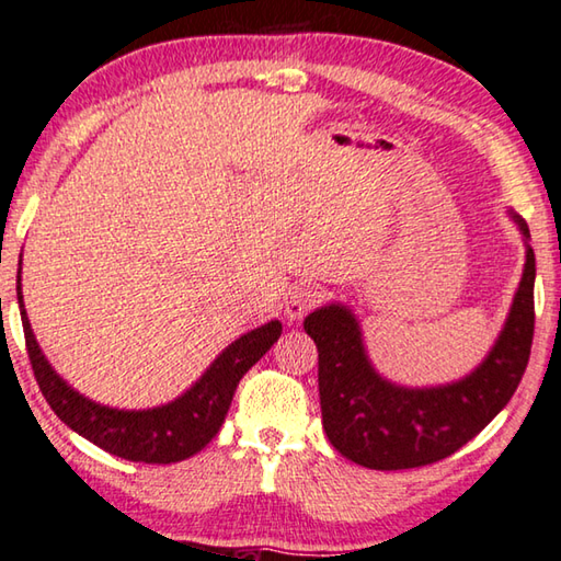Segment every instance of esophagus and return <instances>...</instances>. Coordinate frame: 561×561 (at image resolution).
<instances>
[{"instance_id":"34e87169","label":"esophagus","mask_w":561,"mask_h":561,"mask_svg":"<svg viewBox=\"0 0 561 561\" xmlns=\"http://www.w3.org/2000/svg\"><path fill=\"white\" fill-rule=\"evenodd\" d=\"M321 297H324V294H321L317 287H307V284L294 287V289H289L287 299H284V314H287V319H291V321H299V319H304L307 311L319 307Z\"/></svg>"}]
</instances>
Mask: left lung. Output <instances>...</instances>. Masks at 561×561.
<instances>
[{
	"instance_id": "8db88e82",
	"label": "left lung",
	"mask_w": 561,
	"mask_h": 561,
	"mask_svg": "<svg viewBox=\"0 0 561 561\" xmlns=\"http://www.w3.org/2000/svg\"><path fill=\"white\" fill-rule=\"evenodd\" d=\"M529 237L527 222L510 213ZM319 351L321 421L329 443L351 462L371 470H408L438 462L472 440L525 376L535 336V252L512 301L505 329L488 358L460 381L403 388L376 374L366 356L356 317L329 304L304 319Z\"/></svg>"
}]
</instances>
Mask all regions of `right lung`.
<instances>
[{
	"label": "right lung",
	"mask_w": 561,
	"mask_h": 561,
	"mask_svg": "<svg viewBox=\"0 0 561 561\" xmlns=\"http://www.w3.org/2000/svg\"><path fill=\"white\" fill-rule=\"evenodd\" d=\"M19 274H22V260H19ZM16 299L34 378L51 411L71 431L99 445L101 450L118 455L123 460L148 465L180 462L201 453L225 423L240 378L282 336V324L277 319L247 331L213 360L201 381L175 398L173 403L148 408V411H118V408L93 403L73 391L44 358L24 309L22 277L16 279Z\"/></svg>",
	"instance_id": "right-lung-1"
}]
</instances>
